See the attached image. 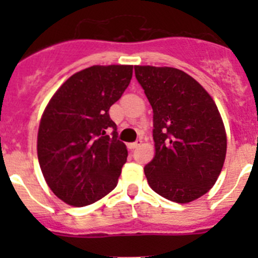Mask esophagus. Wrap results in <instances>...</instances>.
Returning a JSON list of instances; mask_svg holds the SVG:
<instances>
[{
    "label": "esophagus",
    "instance_id": "obj_1",
    "mask_svg": "<svg viewBox=\"0 0 258 258\" xmlns=\"http://www.w3.org/2000/svg\"><path fill=\"white\" fill-rule=\"evenodd\" d=\"M142 145V140H137L136 142H132V144H128V148L130 150H135V148H137L139 146Z\"/></svg>",
    "mask_w": 258,
    "mask_h": 258
}]
</instances>
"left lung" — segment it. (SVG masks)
<instances>
[{"mask_svg": "<svg viewBox=\"0 0 258 258\" xmlns=\"http://www.w3.org/2000/svg\"><path fill=\"white\" fill-rule=\"evenodd\" d=\"M135 75L153 111L156 155L145 166L148 184L177 204L204 196L220 176L227 148L215 101L173 67L135 66Z\"/></svg>", "mask_w": 258, "mask_h": 258, "instance_id": "1", "label": "left lung"}]
</instances>
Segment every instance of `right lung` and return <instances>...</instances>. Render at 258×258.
<instances>
[{"label": "right lung", "instance_id": "add662e5", "mask_svg": "<svg viewBox=\"0 0 258 258\" xmlns=\"http://www.w3.org/2000/svg\"><path fill=\"white\" fill-rule=\"evenodd\" d=\"M132 70L123 64L82 70L57 90L42 114L41 171L52 192L71 206L93 204L117 186L128 153L108 111L128 87Z\"/></svg>", "mask_w": 258, "mask_h": 258}]
</instances>
